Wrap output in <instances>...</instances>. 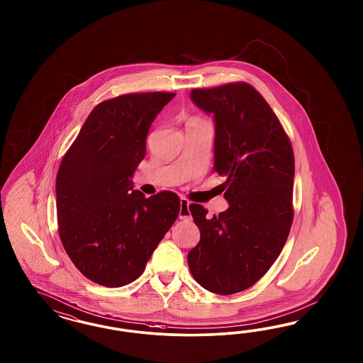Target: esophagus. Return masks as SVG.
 <instances>
[{
  "label": "esophagus",
  "mask_w": 363,
  "mask_h": 363,
  "mask_svg": "<svg viewBox=\"0 0 363 363\" xmlns=\"http://www.w3.org/2000/svg\"><path fill=\"white\" fill-rule=\"evenodd\" d=\"M189 205H190V202L187 201L186 198H181L179 199V218L181 220H191Z\"/></svg>",
  "instance_id": "1"
}]
</instances>
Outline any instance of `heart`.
I'll use <instances>...</instances> for the list:
<instances>
[{"mask_svg": "<svg viewBox=\"0 0 363 363\" xmlns=\"http://www.w3.org/2000/svg\"><path fill=\"white\" fill-rule=\"evenodd\" d=\"M193 121H198V120H193Z\"/></svg>", "mask_w": 363, "mask_h": 363, "instance_id": "obj_1", "label": "heart"}]
</instances>
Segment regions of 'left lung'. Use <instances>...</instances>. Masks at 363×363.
Here are the masks:
<instances>
[{"label":"left lung","instance_id":"1","mask_svg":"<svg viewBox=\"0 0 363 363\" xmlns=\"http://www.w3.org/2000/svg\"><path fill=\"white\" fill-rule=\"evenodd\" d=\"M190 99L214 117L213 170L226 177L220 186L230 206L213 218L203 206H189L201 240L187 264L203 289L229 296L262 278L285 246L294 217V153L274 111L252 85L193 89Z\"/></svg>","mask_w":363,"mask_h":363}]
</instances>
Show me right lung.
I'll return each instance as SVG.
<instances>
[{"label": "right lung", "instance_id": "right-lung-1", "mask_svg": "<svg viewBox=\"0 0 363 363\" xmlns=\"http://www.w3.org/2000/svg\"><path fill=\"white\" fill-rule=\"evenodd\" d=\"M176 93H132L99 104L66 152L55 179L57 222L72 262L90 281L128 285L143 274L179 214V198H146L132 177L157 114Z\"/></svg>", "mask_w": 363, "mask_h": 363}]
</instances>
